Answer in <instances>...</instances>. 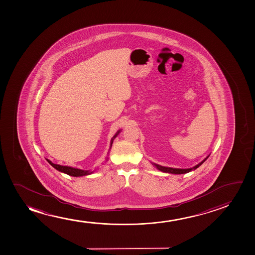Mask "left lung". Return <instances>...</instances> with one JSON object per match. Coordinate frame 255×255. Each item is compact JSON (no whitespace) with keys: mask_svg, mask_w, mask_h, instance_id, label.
<instances>
[{"mask_svg":"<svg viewBox=\"0 0 255 255\" xmlns=\"http://www.w3.org/2000/svg\"><path fill=\"white\" fill-rule=\"evenodd\" d=\"M210 156V154H208L206 157L201 161V162H199L198 164L197 165L194 166L192 168H189V169H177V168H170V167H165V166H161L159 165V164H156V163H154V162H151L152 163V165H154L158 170H160L161 172L164 173H169V174H175V175H180V174H186V173H189L191 171V170H195V169H197L199 166H201L204 162H205L206 160H207V158Z\"/></svg>","mask_w":255,"mask_h":255,"instance_id":"left-lung-1","label":"left lung"}]
</instances>
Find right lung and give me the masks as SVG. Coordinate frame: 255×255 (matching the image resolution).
<instances>
[{"mask_svg": "<svg viewBox=\"0 0 255 255\" xmlns=\"http://www.w3.org/2000/svg\"><path fill=\"white\" fill-rule=\"evenodd\" d=\"M122 132V129L118 130L116 133H115L114 136L112 137L111 141H110V147H109V151L111 149L112 145H113V142H114V140H115V138L117 137L119 133ZM108 151V152H109ZM109 154V153H108ZM108 156L106 157V161H108ZM47 161L50 163V165L52 166L53 168L58 170V171H60L62 173H65V174H67L69 176H76V177H78V176H88V175H91V174H93L94 171H92V170H84V169H77V168H73V167H70V166H63L59 165V164H55L53 163L52 161H50V160H48L46 159Z\"/></svg>", "mask_w": 255, "mask_h": 255, "instance_id": "add662e5", "label": "right lung"}]
</instances>
